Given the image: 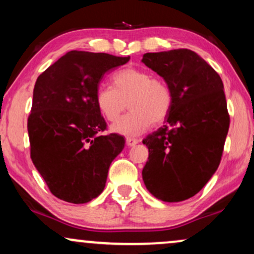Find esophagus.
<instances>
[{
	"label": "esophagus",
	"instance_id": "34e87169",
	"mask_svg": "<svg viewBox=\"0 0 254 254\" xmlns=\"http://www.w3.org/2000/svg\"><path fill=\"white\" fill-rule=\"evenodd\" d=\"M127 147H133V145H136L138 143V139L136 138H132V137H127Z\"/></svg>",
	"mask_w": 254,
	"mask_h": 254
}]
</instances>
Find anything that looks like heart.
<instances>
[{"label": "heart", "mask_w": 254, "mask_h": 254, "mask_svg": "<svg viewBox=\"0 0 254 254\" xmlns=\"http://www.w3.org/2000/svg\"><path fill=\"white\" fill-rule=\"evenodd\" d=\"M113 87L101 84L95 92V104L101 116L115 122L125 109L130 112L111 127V131L124 136H137L151 124L165 121L172 107V92L161 78L151 76L143 69L129 66L116 72Z\"/></svg>", "instance_id": "obj_1"}]
</instances>
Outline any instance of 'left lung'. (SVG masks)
Masks as SVG:
<instances>
[{
  "instance_id": "obj_1",
  "label": "left lung",
  "mask_w": 254,
  "mask_h": 254,
  "mask_svg": "<svg viewBox=\"0 0 254 254\" xmlns=\"http://www.w3.org/2000/svg\"><path fill=\"white\" fill-rule=\"evenodd\" d=\"M142 63L172 92L166 124L143 139L149 157L142 171L147 190L164 202L193 197L220 165L229 115L220 75L189 49L148 52Z\"/></svg>"
}]
</instances>
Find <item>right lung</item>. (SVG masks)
Listing matches in <instances>:
<instances>
[{"label": "right lung", "mask_w": 254, "mask_h": 254, "mask_svg": "<svg viewBox=\"0 0 254 254\" xmlns=\"http://www.w3.org/2000/svg\"><path fill=\"white\" fill-rule=\"evenodd\" d=\"M130 57L69 51L37 78L27 129L31 157L54 196L82 204L105 188L124 137L101 135L106 122L95 92L106 72Z\"/></svg>", "instance_id": "obj_1"}]
</instances>
